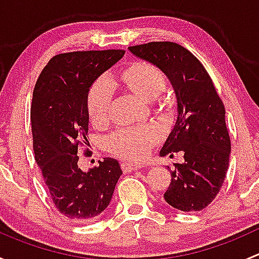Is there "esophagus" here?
Instances as JSON below:
<instances>
[{
  "mask_svg": "<svg viewBox=\"0 0 259 259\" xmlns=\"http://www.w3.org/2000/svg\"><path fill=\"white\" fill-rule=\"evenodd\" d=\"M140 168H143V165L142 164H138V163H122L121 164V169L125 171V173L138 170V169H140Z\"/></svg>",
  "mask_w": 259,
  "mask_h": 259,
  "instance_id": "obj_1",
  "label": "esophagus"
}]
</instances>
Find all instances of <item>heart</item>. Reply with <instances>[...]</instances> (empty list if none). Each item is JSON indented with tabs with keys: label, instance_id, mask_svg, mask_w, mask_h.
I'll use <instances>...</instances> for the list:
<instances>
[{
	"label": "heart",
	"instance_id": "heart-1",
	"mask_svg": "<svg viewBox=\"0 0 259 259\" xmlns=\"http://www.w3.org/2000/svg\"><path fill=\"white\" fill-rule=\"evenodd\" d=\"M121 79L132 93L151 103L164 93L166 77L161 70L149 62H134L122 70ZM113 99V83L109 77L101 76L94 81L86 98V109L94 124L106 121ZM161 138L160 130L154 125L125 127L115 132L108 139V149L124 160H142Z\"/></svg>",
	"mask_w": 259,
	"mask_h": 259
}]
</instances>
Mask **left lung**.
<instances>
[{"instance_id":"obj_1","label":"left lung","mask_w":259,"mask_h":259,"mask_svg":"<svg viewBox=\"0 0 259 259\" xmlns=\"http://www.w3.org/2000/svg\"><path fill=\"white\" fill-rule=\"evenodd\" d=\"M129 50L168 76L178 101V119L160 155L183 151L184 163L174 164L164 199L183 211L204 209L221 190L229 165L231 138L223 101L207 70L189 50L170 41Z\"/></svg>"}]
</instances>
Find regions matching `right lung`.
<instances>
[{
	"mask_svg": "<svg viewBox=\"0 0 259 259\" xmlns=\"http://www.w3.org/2000/svg\"><path fill=\"white\" fill-rule=\"evenodd\" d=\"M124 54V50H91L55 55L33 89L35 160L56 209L74 223L98 218L108 208L122 174L113 158H104L85 173L77 165V151L88 144L89 89Z\"/></svg>",
	"mask_w": 259,
	"mask_h": 259,
	"instance_id": "right-lung-1",
	"label": "right lung"
}]
</instances>
